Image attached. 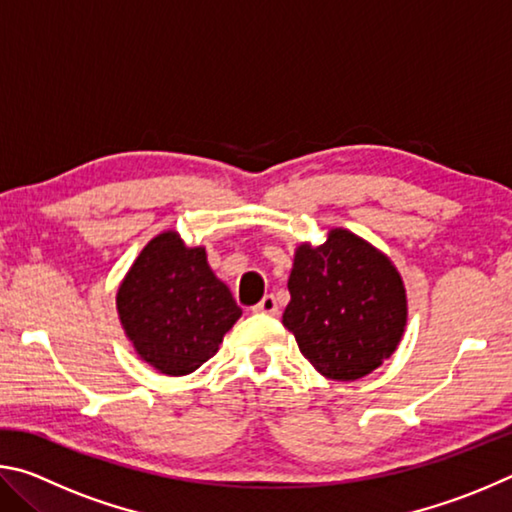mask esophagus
<instances>
[{"label":"esophagus","instance_id":"obj_1","mask_svg":"<svg viewBox=\"0 0 512 512\" xmlns=\"http://www.w3.org/2000/svg\"><path fill=\"white\" fill-rule=\"evenodd\" d=\"M255 314H266V316H275L277 311H280V307H277V300L275 296H264L262 302H257V305L253 307Z\"/></svg>","mask_w":512,"mask_h":512}]
</instances>
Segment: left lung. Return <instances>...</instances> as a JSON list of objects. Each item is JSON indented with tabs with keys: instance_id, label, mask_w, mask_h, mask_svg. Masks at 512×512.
Listing matches in <instances>:
<instances>
[{
	"instance_id": "1",
	"label": "left lung",
	"mask_w": 512,
	"mask_h": 512,
	"mask_svg": "<svg viewBox=\"0 0 512 512\" xmlns=\"http://www.w3.org/2000/svg\"><path fill=\"white\" fill-rule=\"evenodd\" d=\"M282 323L320 375L354 381L379 368L402 341L406 289L391 259L350 230L320 246L300 244Z\"/></svg>"
}]
</instances>
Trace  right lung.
Here are the masks:
<instances>
[{
  "label": "right lung",
  "instance_id": "right-lung-1",
  "mask_svg": "<svg viewBox=\"0 0 512 512\" xmlns=\"http://www.w3.org/2000/svg\"><path fill=\"white\" fill-rule=\"evenodd\" d=\"M121 327L135 352L180 377L212 359L241 309L212 273L205 248H189L178 232L153 237L117 291Z\"/></svg>",
  "mask_w": 512,
  "mask_h": 512
}]
</instances>
